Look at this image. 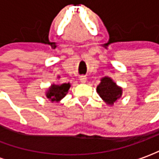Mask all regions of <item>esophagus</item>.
I'll return each instance as SVG.
<instances>
[{
    "mask_svg": "<svg viewBox=\"0 0 159 159\" xmlns=\"http://www.w3.org/2000/svg\"><path fill=\"white\" fill-rule=\"evenodd\" d=\"M80 80L81 83H86V81H87V77L86 76H80Z\"/></svg>",
    "mask_w": 159,
    "mask_h": 159,
    "instance_id": "1",
    "label": "esophagus"
}]
</instances>
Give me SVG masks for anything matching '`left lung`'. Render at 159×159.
Returning a JSON list of instances; mask_svg holds the SVG:
<instances>
[{"label": "left lung", "instance_id": "obj_1", "mask_svg": "<svg viewBox=\"0 0 159 159\" xmlns=\"http://www.w3.org/2000/svg\"><path fill=\"white\" fill-rule=\"evenodd\" d=\"M97 93L108 105H113L122 94V89L113 81L111 78L104 77L97 87Z\"/></svg>", "mask_w": 159, "mask_h": 159}]
</instances>
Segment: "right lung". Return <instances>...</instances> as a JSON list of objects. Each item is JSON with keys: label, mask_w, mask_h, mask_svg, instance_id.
Masks as SVG:
<instances>
[{"label": "right lung", "mask_w": 159, "mask_h": 159, "mask_svg": "<svg viewBox=\"0 0 159 159\" xmlns=\"http://www.w3.org/2000/svg\"><path fill=\"white\" fill-rule=\"evenodd\" d=\"M70 87H71L70 83H64V84H60V85L52 84V86L49 87L45 94L48 99L51 100L52 102H58L66 95Z\"/></svg>", "instance_id": "add662e5"}]
</instances>
